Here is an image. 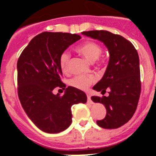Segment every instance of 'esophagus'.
Instances as JSON below:
<instances>
[{
    "label": "esophagus",
    "instance_id": "obj_1",
    "mask_svg": "<svg viewBox=\"0 0 156 156\" xmlns=\"http://www.w3.org/2000/svg\"><path fill=\"white\" fill-rule=\"evenodd\" d=\"M87 102L90 103V104H93V101H92L91 98H90V95L89 94H87Z\"/></svg>",
    "mask_w": 156,
    "mask_h": 156
}]
</instances>
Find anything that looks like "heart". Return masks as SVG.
Listing matches in <instances>:
<instances>
[{
  "label": "heart",
  "instance_id": "heart-1",
  "mask_svg": "<svg viewBox=\"0 0 156 156\" xmlns=\"http://www.w3.org/2000/svg\"><path fill=\"white\" fill-rule=\"evenodd\" d=\"M76 50L90 62H94L100 58L102 49L100 45L93 41H85L78 45ZM70 55L68 52L64 51L59 57V65L63 72L69 69ZM94 80L92 76H76L70 80L69 84L80 90H86Z\"/></svg>",
  "mask_w": 156,
  "mask_h": 156
}]
</instances>
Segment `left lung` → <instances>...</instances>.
<instances>
[{
    "mask_svg": "<svg viewBox=\"0 0 156 156\" xmlns=\"http://www.w3.org/2000/svg\"><path fill=\"white\" fill-rule=\"evenodd\" d=\"M83 35L102 42L109 52V61L104 76L93 89L108 96H92L95 103H101L106 115L97 124L105 129H115L131 119L140 94L139 57L131 43L120 35L105 30L83 32Z\"/></svg>",
    "mask_w": 156,
    "mask_h": 156,
    "instance_id": "8db88e82",
    "label": "left lung"
}]
</instances>
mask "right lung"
I'll return each instance as SVG.
<instances>
[{
  "mask_svg": "<svg viewBox=\"0 0 156 156\" xmlns=\"http://www.w3.org/2000/svg\"><path fill=\"white\" fill-rule=\"evenodd\" d=\"M80 38L77 34L44 32L31 40L18 60L19 98L27 116L42 131L66 129L72 122V105L87 102L83 91L65 88L59 65L61 54ZM57 86L66 90L62 96L53 94Z\"/></svg>",
  "mask_w": 156,
  "mask_h": 156,
  "instance_id": "1",
  "label": "right lung"
}]
</instances>
